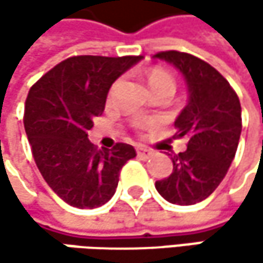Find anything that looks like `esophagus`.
<instances>
[{
  "label": "esophagus",
  "instance_id": "esophagus-1",
  "mask_svg": "<svg viewBox=\"0 0 263 263\" xmlns=\"http://www.w3.org/2000/svg\"><path fill=\"white\" fill-rule=\"evenodd\" d=\"M137 155L141 157V158H147L152 155V151L146 149V147H137Z\"/></svg>",
  "mask_w": 263,
  "mask_h": 263
}]
</instances>
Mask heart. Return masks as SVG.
I'll return each mask as SVG.
<instances>
[{
	"label": "heart",
	"instance_id": "1",
	"mask_svg": "<svg viewBox=\"0 0 263 263\" xmlns=\"http://www.w3.org/2000/svg\"><path fill=\"white\" fill-rule=\"evenodd\" d=\"M147 82H149V86H151L152 91H154V89H158V88H164V86H169V88H174V89H175V80H174V78H172L167 71H164V70H161V68H154V70L149 73V76H147ZM117 86H119V82H116V83L111 86V89H109V97H112V96L116 94Z\"/></svg>",
	"mask_w": 263,
	"mask_h": 263
}]
</instances>
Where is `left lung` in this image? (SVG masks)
<instances>
[{"label": "left lung", "instance_id": "8db88e82", "mask_svg": "<svg viewBox=\"0 0 263 263\" xmlns=\"http://www.w3.org/2000/svg\"><path fill=\"white\" fill-rule=\"evenodd\" d=\"M154 58L175 65L189 89L187 105L175 120V138L185 137L187 149L172 157V174L155 189L172 204L192 205L215 192L236 155L240 102L227 79L202 59L175 50Z\"/></svg>", "mask_w": 263, "mask_h": 263}]
</instances>
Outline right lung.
<instances>
[{
	"label": "right lung",
	"instance_id": "right-lung-1",
	"mask_svg": "<svg viewBox=\"0 0 263 263\" xmlns=\"http://www.w3.org/2000/svg\"><path fill=\"white\" fill-rule=\"evenodd\" d=\"M143 56H73L28 91L24 128L34 163L51 190L78 209H96L116 193L119 175L134 158L131 144L97 149L88 131L103 114L111 85Z\"/></svg>",
	"mask_w": 263,
	"mask_h": 263
}]
</instances>
